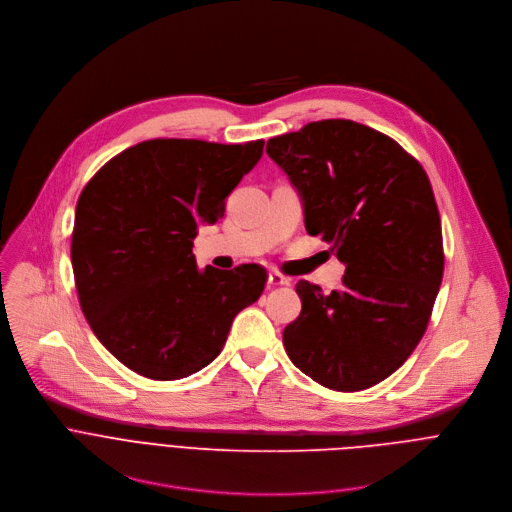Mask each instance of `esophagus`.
<instances>
[{
    "instance_id": "esophagus-1",
    "label": "esophagus",
    "mask_w": 512,
    "mask_h": 512,
    "mask_svg": "<svg viewBox=\"0 0 512 512\" xmlns=\"http://www.w3.org/2000/svg\"><path fill=\"white\" fill-rule=\"evenodd\" d=\"M289 283H291V279L285 277V275H281L279 271H271V273L267 275V285H269V287H279V285H289Z\"/></svg>"
}]
</instances>
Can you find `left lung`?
<instances>
[{
	"mask_svg": "<svg viewBox=\"0 0 512 512\" xmlns=\"http://www.w3.org/2000/svg\"><path fill=\"white\" fill-rule=\"evenodd\" d=\"M267 154L298 190L306 231L346 265L328 296L298 281L287 356L328 389H369L415 350L440 291L442 223L429 178L395 139L348 119L273 137Z\"/></svg>",
	"mask_w": 512,
	"mask_h": 512,
	"instance_id": "obj_1",
	"label": "left lung"
}]
</instances>
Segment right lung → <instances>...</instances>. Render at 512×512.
<instances>
[{
    "label": "right lung",
    "mask_w": 512,
    "mask_h": 512,
    "mask_svg": "<svg viewBox=\"0 0 512 512\" xmlns=\"http://www.w3.org/2000/svg\"><path fill=\"white\" fill-rule=\"evenodd\" d=\"M263 143L141 141L81 192L70 245L79 302L99 342L137 375L198 373L221 354L235 316L259 300L263 267L198 269L192 241L223 218Z\"/></svg>",
    "instance_id": "right-lung-1"
}]
</instances>
